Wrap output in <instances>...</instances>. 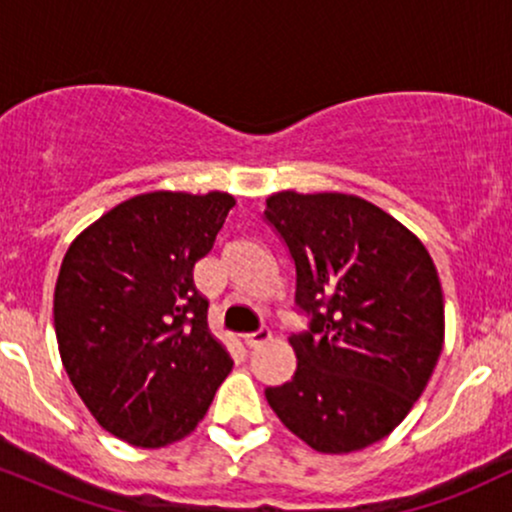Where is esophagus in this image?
Instances as JSON below:
<instances>
[{
    "instance_id": "34e87169",
    "label": "esophagus",
    "mask_w": 512,
    "mask_h": 512,
    "mask_svg": "<svg viewBox=\"0 0 512 512\" xmlns=\"http://www.w3.org/2000/svg\"><path fill=\"white\" fill-rule=\"evenodd\" d=\"M269 339V330H257V332H250V334H245L243 337V342H245V346H250V349H255V346H260V344H264Z\"/></svg>"
}]
</instances>
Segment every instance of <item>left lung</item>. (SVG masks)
I'll use <instances>...</instances> for the list:
<instances>
[{
    "label": "left lung",
    "instance_id": "obj_1",
    "mask_svg": "<svg viewBox=\"0 0 512 512\" xmlns=\"http://www.w3.org/2000/svg\"><path fill=\"white\" fill-rule=\"evenodd\" d=\"M264 219L296 264V305L308 330L291 334L289 383L269 407L317 452L363 450L402 424L443 351L436 264L419 238L356 195L286 190Z\"/></svg>",
    "mask_w": 512,
    "mask_h": 512
}]
</instances>
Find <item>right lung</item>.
I'll return each instance as SVG.
<instances>
[{"label": "right lung", "instance_id": "obj_1", "mask_svg": "<svg viewBox=\"0 0 512 512\" xmlns=\"http://www.w3.org/2000/svg\"><path fill=\"white\" fill-rule=\"evenodd\" d=\"M228 192H146L81 231L55 286V332L93 419L137 448L195 431L233 361L192 269L214 248Z\"/></svg>", "mask_w": 512, "mask_h": 512}]
</instances>
